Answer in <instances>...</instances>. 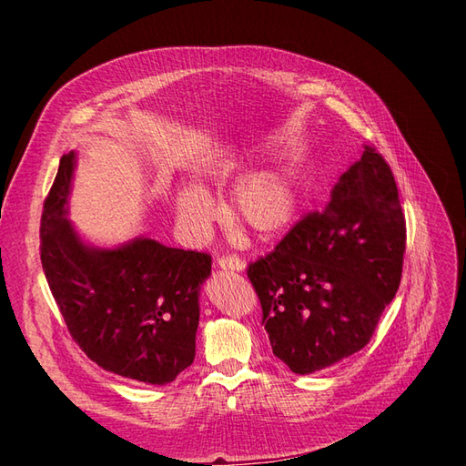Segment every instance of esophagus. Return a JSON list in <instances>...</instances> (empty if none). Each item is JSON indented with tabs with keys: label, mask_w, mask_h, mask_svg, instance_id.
Here are the masks:
<instances>
[{
	"label": "esophagus",
	"mask_w": 466,
	"mask_h": 466,
	"mask_svg": "<svg viewBox=\"0 0 466 466\" xmlns=\"http://www.w3.org/2000/svg\"><path fill=\"white\" fill-rule=\"evenodd\" d=\"M218 266L221 268V270H225V272H243L245 268H247V264L241 258H237V257H221L218 260Z\"/></svg>",
	"instance_id": "1"
}]
</instances>
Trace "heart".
I'll list each match as a JSON object with an SVG mask.
<instances>
[{
	"instance_id": "obj_1",
	"label": "heart",
	"mask_w": 466,
	"mask_h": 466,
	"mask_svg": "<svg viewBox=\"0 0 466 466\" xmlns=\"http://www.w3.org/2000/svg\"><path fill=\"white\" fill-rule=\"evenodd\" d=\"M235 175L233 161L208 168L206 178L221 185ZM305 202V180L291 163L258 168L237 182L229 198V216L262 243L286 235L298 221ZM177 219L188 235H202L218 216L209 192L200 185H182L177 192Z\"/></svg>"
}]
</instances>
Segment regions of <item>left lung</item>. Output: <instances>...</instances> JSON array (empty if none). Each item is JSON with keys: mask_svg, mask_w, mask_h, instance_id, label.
Segmentation results:
<instances>
[{"mask_svg": "<svg viewBox=\"0 0 466 466\" xmlns=\"http://www.w3.org/2000/svg\"><path fill=\"white\" fill-rule=\"evenodd\" d=\"M406 223L390 167L365 146L320 214L248 266L274 356L309 375L371 340L402 276Z\"/></svg>", "mask_w": 466, "mask_h": 466, "instance_id": "left-lung-1", "label": "left lung"}]
</instances>
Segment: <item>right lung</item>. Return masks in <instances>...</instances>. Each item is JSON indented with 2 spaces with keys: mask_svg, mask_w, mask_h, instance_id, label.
Here are the masks:
<instances>
[{
  "mask_svg": "<svg viewBox=\"0 0 466 466\" xmlns=\"http://www.w3.org/2000/svg\"><path fill=\"white\" fill-rule=\"evenodd\" d=\"M77 153L62 155L40 219V260L69 334L106 371L167 385L192 365L211 257L149 237L89 245L67 219Z\"/></svg>",
  "mask_w": 466,
  "mask_h": 466,
  "instance_id": "right-lung-1",
  "label": "right lung"
}]
</instances>
